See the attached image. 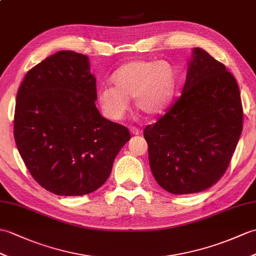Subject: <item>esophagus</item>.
<instances>
[{"instance_id": "1", "label": "esophagus", "mask_w": 256, "mask_h": 256, "mask_svg": "<svg viewBox=\"0 0 256 256\" xmlns=\"http://www.w3.org/2000/svg\"><path fill=\"white\" fill-rule=\"evenodd\" d=\"M130 134H133V135H138L140 133V130L138 128H136L133 126V128H130Z\"/></svg>"}]
</instances>
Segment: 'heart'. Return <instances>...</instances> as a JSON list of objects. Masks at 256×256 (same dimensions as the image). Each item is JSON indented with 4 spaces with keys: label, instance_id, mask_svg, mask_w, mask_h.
Returning <instances> with one entry per match:
<instances>
[{
    "label": "heart",
    "instance_id": "heart-1",
    "mask_svg": "<svg viewBox=\"0 0 256 256\" xmlns=\"http://www.w3.org/2000/svg\"><path fill=\"white\" fill-rule=\"evenodd\" d=\"M114 87L98 92V102L106 118L120 121L128 108V98L142 114L157 116L171 104L176 88V70L168 61H130L111 75Z\"/></svg>",
    "mask_w": 256,
    "mask_h": 256
}]
</instances>
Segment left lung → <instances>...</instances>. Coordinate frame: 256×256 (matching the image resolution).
<instances>
[{
    "instance_id": "1",
    "label": "left lung",
    "mask_w": 256,
    "mask_h": 256,
    "mask_svg": "<svg viewBox=\"0 0 256 256\" xmlns=\"http://www.w3.org/2000/svg\"><path fill=\"white\" fill-rule=\"evenodd\" d=\"M242 126L234 75L205 50L194 48L181 97L144 130L155 180L176 195L210 188L227 170Z\"/></svg>"
}]
</instances>
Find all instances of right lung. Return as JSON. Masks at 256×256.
I'll use <instances>...</instances> for the list:
<instances>
[{"mask_svg": "<svg viewBox=\"0 0 256 256\" xmlns=\"http://www.w3.org/2000/svg\"><path fill=\"white\" fill-rule=\"evenodd\" d=\"M88 56L58 51L26 74L16 97L14 138L34 179L56 195L80 196L108 179L130 140L100 114Z\"/></svg>", "mask_w": 256, "mask_h": 256, "instance_id": "right-lung-1", "label": "right lung"}]
</instances>
